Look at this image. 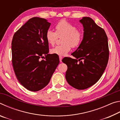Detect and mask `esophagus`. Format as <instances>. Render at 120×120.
<instances>
[{"label": "esophagus", "instance_id": "34e87169", "mask_svg": "<svg viewBox=\"0 0 120 120\" xmlns=\"http://www.w3.org/2000/svg\"><path fill=\"white\" fill-rule=\"evenodd\" d=\"M62 57L61 56H59V60H60V62H62Z\"/></svg>", "mask_w": 120, "mask_h": 120}]
</instances>
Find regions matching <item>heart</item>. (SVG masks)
Returning a JSON list of instances; mask_svg holds the SVG:
<instances>
[{
  "label": "heart",
  "mask_w": 120,
  "mask_h": 120,
  "mask_svg": "<svg viewBox=\"0 0 120 120\" xmlns=\"http://www.w3.org/2000/svg\"><path fill=\"white\" fill-rule=\"evenodd\" d=\"M56 32L48 30L46 32L45 38L48 43L53 45L55 44L58 36L64 35L62 45H57L51 49L50 52L57 56H66L72 48L80 45L82 39V33L76 26L66 20H61L55 26Z\"/></svg>",
  "instance_id": "heart-1"
}]
</instances>
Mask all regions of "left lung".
I'll return each mask as SVG.
<instances>
[{
    "label": "left lung",
    "mask_w": 120,
    "mask_h": 120,
    "mask_svg": "<svg viewBox=\"0 0 120 120\" xmlns=\"http://www.w3.org/2000/svg\"><path fill=\"white\" fill-rule=\"evenodd\" d=\"M80 23L84 27V36L77 49L71 54L75 59L66 58V79L75 88L82 90L98 82L108 62L109 50L106 33L88 17ZM80 62H79V61Z\"/></svg>",
    "instance_id": "1"
}]
</instances>
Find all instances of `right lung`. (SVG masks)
Returning <instances> with one entry per match:
<instances>
[{
    "label": "right lung",
    "instance_id": "obj_1",
    "mask_svg": "<svg viewBox=\"0 0 120 120\" xmlns=\"http://www.w3.org/2000/svg\"><path fill=\"white\" fill-rule=\"evenodd\" d=\"M50 25L45 19L33 17L14 34L12 40L15 74L21 84L32 92L40 90L49 84L59 64L58 56L48 53L45 34ZM43 57L44 60H40Z\"/></svg>",
    "mask_w": 120,
    "mask_h": 120
}]
</instances>
